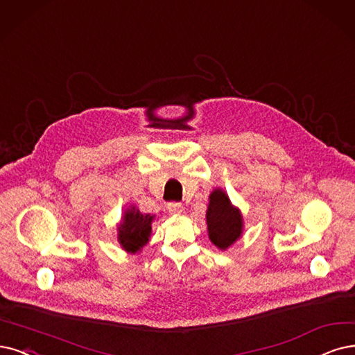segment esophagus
Returning a JSON list of instances; mask_svg holds the SVG:
<instances>
[{
    "label": "esophagus",
    "instance_id": "obj_1",
    "mask_svg": "<svg viewBox=\"0 0 355 355\" xmlns=\"http://www.w3.org/2000/svg\"><path fill=\"white\" fill-rule=\"evenodd\" d=\"M168 211H169V214H181L182 205L177 203V202H171V203H168Z\"/></svg>",
    "mask_w": 355,
    "mask_h": 355
}]
</instances>
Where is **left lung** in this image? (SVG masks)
I'll return each mask as SVG.
<instances>
[{"label": "left lung", "instance_id": "1", "mask_svg": "<svg viewBox=\"0 0 355 355\" xmlns=\"http://www.w3.org/2000/svg\"><path fill=\"white\" fill-rule=\"evenodd\" d=\"M206 222L209 239L220 250H227L243 234L240 209L232 206L227 193L222 189H215L209 196Z\"/></svg>", "mask_w": 355, "mask_h": 355}]
</instances>
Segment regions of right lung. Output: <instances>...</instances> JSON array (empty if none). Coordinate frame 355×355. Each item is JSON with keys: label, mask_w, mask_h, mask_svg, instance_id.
<instances>
[{"label": "right lung", "mask_w": 355, "mask_h": 355, "mask_svg": "<svg viewBox=\"0 0 355 355\" xmlns=\"http://www.w3.org/2000/svg\"><path fill=\"white\" fill-rule=\"evenodd\" d=\"M153 215L140 214L136 206H130L123 215V220L118 227V243L125 252L137 253L143 245H146L152 232Z\"/></svg>", "instance_id": "obj_1"}]
</instances>
